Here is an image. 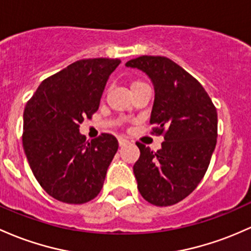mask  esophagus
<instances>
[{
    "label": "esophagus",
    "mask_w": 251,
    "mask_h": 251,
    "mask_svg": "<svg viewBox=\"0 0 251 251\" xmlns=\"http://www.w3.org/2000/svg\"><path fill=\"white\" fill-rule=\"evenodd\" d=\"M128 140L125 139V138H119V147H125V145L128 144Z\"/></svg>",
    "instance_id": "obj_1"
}]
</instances>
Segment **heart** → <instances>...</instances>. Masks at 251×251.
I'll use <instances>...</instances> for the list:
<instances>
[{"label":"heart","instance_id":"obj_1","mask_svg":"<svg viewBox=\"0 0 251 251\" xmlns=\"http://www.w3.org/2000/svg\"><path fill=\"white\" fill-rule=\"evenodd\" d=\"M142 84H145V83H143V82H140V81H134V82H132L131 88L137 87V85H142Z\"/></svg>","mask_w":251,"mask_h":251}]
</instances>
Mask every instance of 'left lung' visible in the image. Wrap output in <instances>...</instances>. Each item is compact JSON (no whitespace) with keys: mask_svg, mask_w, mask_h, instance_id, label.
Masks as SVG:
<instances>
[{"mask_svg":"<svg viewBox=\"0 0 251 251\" xmlns=\"http://www.w3.org/2000/svg\"><path fill=\"white\" fill-rule=\"evenodd\" d=\"M149 76L155 89L150 124L164 133L159 150L137 143L140 156L133 173L147 201L170 206L188 197L202 180L217 143L218 115L202 85L167 57L128 60Z\"/></svg>","mask_w":251,"mask_h":251,"instance_id":"obj_1","label":"left lung"}]
</instances>
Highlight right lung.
I'll use <instances>...</instances> for the list:
<instances>
[{"mask_svg":"<svg viewBox=\"0 0 251 251\" xmlns=\"http://www.w3.org/2000/svg\"><path fill=\"white\" fill-rule=\"evenodd\" d=\"M120 59L73 63L41 82L25 107L23 145L33 175L44 191L67 203L94 199L118 151L114 136L90 142L79 124L99 109L107 81Z\"/></svg>","mask_w":251,"mask_h":251,"instance_id":"right-lung-1","label":"right lung"}]
</instances>
